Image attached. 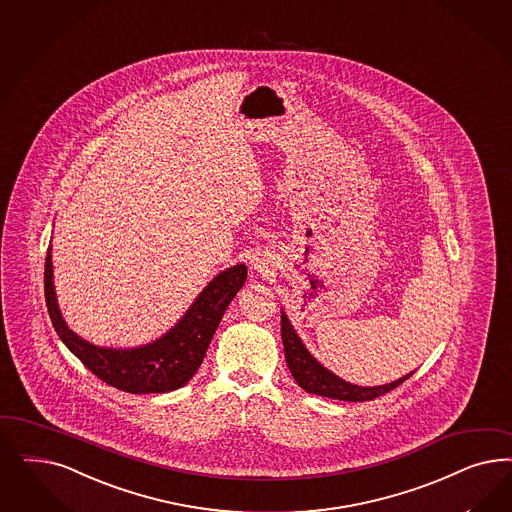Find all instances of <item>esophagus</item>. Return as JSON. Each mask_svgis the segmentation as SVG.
<instances>
[{"label":"esophagus","instance_id":"34e87169","mask_svg":"<svg viewBox=\"0 0 512 512\" xmlns=\"http://www.w3.org/2000/svg\"><path fill=\"white\" fill-rule=\"evenodd\" d=\"M252 269L254 271H258V273H265L267 271V267H269V260L265 258L264 254H258V256H254L252 258Z\"/></svg>","mask_w":512,"mask_h":512}]
</instances>
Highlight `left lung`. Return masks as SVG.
I'll return each instance as SVG.
<instances>
[{
    "instance_id": "obj_1",
    "label": "left lung",
    "mask_w": 512,
    "mask_h": 512,
    "mask_svg": "<svg viewBox=\"0 0 512 512\" xmlns=\"http://www.w3.org/2000/svg\"><path fill=\"white\" fill-rule=\"evenodd\" d=\"M281 316V335L282 345H284V358L288 363V369L297 384L316 396L331 397V399H341V401H371L375 397L384 396L392 392L399 384H403L413 373L394 380L390 384L382 386H358L347 380L339 379L333 375L330 369H326L322 363L316 362L313 354L305 348L303 341L297 337L294 326L290 324L288 316L282 311Z\"/></svg>"
}]
</instances>
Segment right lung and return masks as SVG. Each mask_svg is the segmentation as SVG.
<instances>
[{
    "label": "right lung",
    "instance_id": "right-lung-1",
    "mask_svg": "<svg viewBox=\"0 0 512 512\" xmlns=\"http://www.w3.org/2000/svg\"><path fill=\"white\" fill-rule=\"evenodd\" d=\"M50 247L45 258V301L50 320L66 345L98 379L130 394H165L196 375L231 299L247 281V265L218 273L181 320L160 339L135 348L96 347L67 328L52 282Z\"/></svg>",
    "mask_w": 512,
    "mask_h": 512
}]
</instances>
